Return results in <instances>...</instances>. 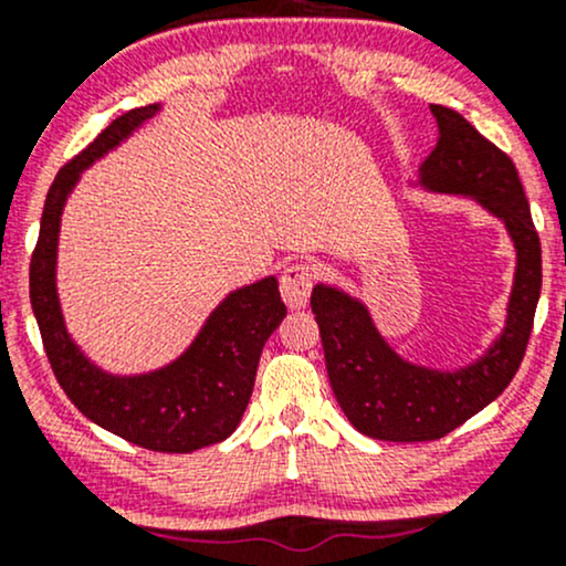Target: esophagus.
<instances>
[{"label": "esophagus", "mask_w": 566, "mask_h": 566, "mask_svg": "<svg viewBox=\"0 0 566 566\" xmlns=\"http://www.w3.org/2000/svg\"><path fill=\"white\" fill-rule=\"evenodd\" d=\"M311 287H314V269L303 261L290 263L279 276V292L290 308H303L311 297Z\"/></svg>", "instance_id": "34e87169"}]
</instances>
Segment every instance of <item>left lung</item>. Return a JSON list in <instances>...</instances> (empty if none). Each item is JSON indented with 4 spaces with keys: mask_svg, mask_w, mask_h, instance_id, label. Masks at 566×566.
I'll list each match as a JSON object with an SVG mask.
<instances>
[{
    "mask_svg": "<svg viewBox=\"0 0 566 566\" xmlns=\"http://www.w3.org/2000/svg\"><path fill=\"white\" fill-rule=\"evenodd\" d=\"M431 112L439 143L420 167V178L433 191L476 197L503 220L516 244V282L500 340L476 365L458 373L399 359L373 327L365 305L316 284L311 308L337 405L356 431L382 441L441 439L495 401L522 365L543 287L541 237L511 157L452 108L433 103Z\"/></svg>",
    "mask_w": 566,
    "mask_h": 566,
    "instance_id": "obj_1",
    "label": "left lung"
}]
</instances>
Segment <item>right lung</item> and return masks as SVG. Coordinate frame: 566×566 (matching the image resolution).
<instances>
[{
    "label": "right lung",
    "instance_id": "right-lung-1",
    "mask_svg": "<svg viewBox=\"0 0 566 566\" xmlns=\"http://www.w3.org/2000/svg\"><path fill=\"white\" fill-rule=\"evenodd\" d=\"M154 114L157 106L122 114L55 175L31 252L29 292L50 367L82 415L143 450L193 452L231 437L242 420L255 386L261 350L287 314L276 279L269 276L226 297L178 361L143 378H112L90 365L69 340L55 295V247L63 201L84 167Z\"/></svg>",
    "mask_w": 566,
    "mask_h": 566
}]
</instances>
